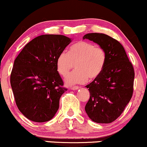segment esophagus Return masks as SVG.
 <instances>
[{"label": "esophagus", "mask_w": 147, "mask_h": 147, "mask_svg": "<svg viewBox=\"0 0 147 147\" xmlns=\"http://www.w3.org/2000/svg\"><path fill=\"white\" fill-rule=\"evenodd\" d=\"M70 89H72V90H78V89H79V86H71Z\"/></svg>", "instance_id": "obj_1"}]
</instances>
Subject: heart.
<instances>
[{"instance_id": "heart-1", "label": "heart", "mask_w": 147, "mask_h": 147, "mask_svg": "<svg viewBox=\"0 0 147 147\" xmlns=\"http://www.w3.org/2000/svg\"><path fill=\"white\" fill-rule=\"evenodd\" d=\"M106 61V53L103 49L92 43L79 41L72 45L68 52L59 54L56 61L58 72L65 76L74 67L76 69L65 77L67 84H83L88 78L94 79L101 73Z\"/></svg>"}]
</instances>
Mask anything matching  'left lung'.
<instances>
[{
    "instance_id": "8db88e82",
    "label": "left lung",
    "mask_w": 147,
    "mask_h": 147,
    "mask_svg": "<svg viewBox=\"0 0 147 147\" xmlns=\"http://www.w3.org/2000/svg\"><path fill=\"white\" fill-rule=\"evenodd\" d=\"M106 53L101 73L86 86L90 97L85 106L89 118L97 123H111L122 114L133 93L135 71L124 48L115 38L100 33L83 36Z\"/></svg>"
}]
</instances>
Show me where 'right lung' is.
<instances>
[{"label": "right lung", "instance_id": "1", "mask_svg": "<svg viewBox=\"0 0 147 147\" xmlns=\"http://www.w3.org/2000/svg\"><path fill=\"white\" fill-rule=\"evenodd\" d=\"M72 41L58 34L41 35L27 44L14 62L10 84L20 111L29 120L44 123L53 118L67 89L56 61Z\"/></svg>", "mask_w": 147, "mask_h": 147}]
</instances>
